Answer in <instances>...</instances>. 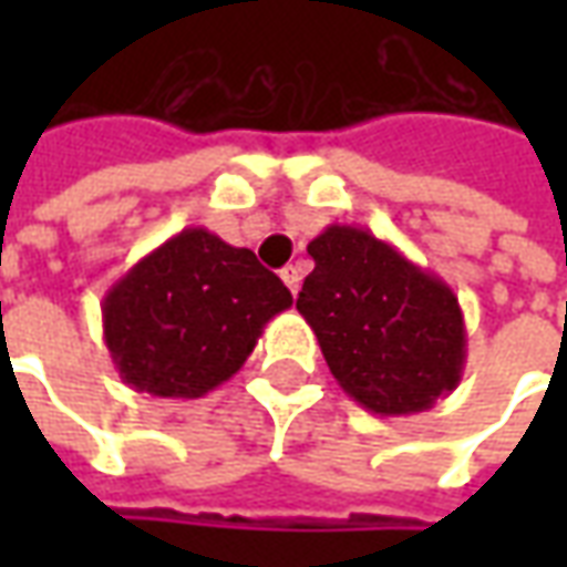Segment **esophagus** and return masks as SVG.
Masks as SVG:
<instances>
[{"mask_svg": "<svg viewBox=\"0 0 567 567\" xmlns=\"http://www.w3.org/2000/svg\"><path fill=\"white\" fill-rule=\"evenodd\" d=\"M279 276H282V282L288 285V291H291V295H297V288H300V270H297L295 264L282 267V270H279Z\"/></svg>", "mask_w": 567, "mask_h": 567, "instance_id": "34e87169", "label": "esophagus"}]
</instances>
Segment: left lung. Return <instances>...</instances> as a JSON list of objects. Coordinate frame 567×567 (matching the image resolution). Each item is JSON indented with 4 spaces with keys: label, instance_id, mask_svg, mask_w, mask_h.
Instances as JSON below:
<instances>
[{
    "label": "left lung",
    "instance_id": "obj_1",
    "mask_svg": "<svg viewBox=\"0 0 567 567\" xmlns=\"http://www.w3.org/2000/svg\"><path fill=\"white\" fill-rule=\"evenodd\" d=\"M297 309L352 401L377 416L425 413L462 382L467 333L458 297L392 243L328 224Z\"/></svg>",
    "mask_w": 567,
    "mask_h": 567
}]
</instances>
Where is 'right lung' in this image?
<instances>
[{
	"label": "right lung",
	"instance_id": "right-lung-1",
	"mask_svg": "<svg viewBox=\"0 0 567 567\" xmlns=\"http://www.w3.org/2000/svg\"><path fill=\"white\" fill-rule=\"evenodd\" d=\"M291 303L251 248L185 227L105 291L103 337L130 389L203 398L246 364L267 321Z\"/></svg>",
	"mask_w": 567,
	"mask_h": 567
}]
</instances>
